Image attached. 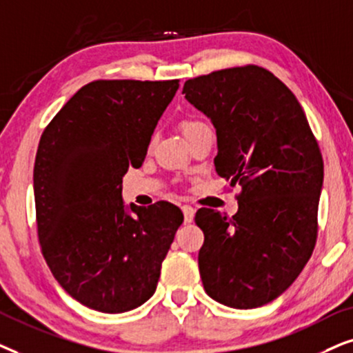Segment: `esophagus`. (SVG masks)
Listing matches in <instances>:
<instances>
[{"label": "esophagus", "mask_w": 353, "mask_h": 353, "mask_svg": "<svg viewBox=\"0 0 353 353\" xmlns=\"http://www.w3.org/2000/svg\"><path fill=\"white\" fill-rule=\"evenodd\" d=\"M182 213H184L185 223H192V219H194V216H195V210L192 208L190 205H184L182 206Z\"/></svg>", "instance_id": "obj_1"}]
</instances>
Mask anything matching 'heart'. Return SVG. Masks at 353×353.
<instances>
[{"label":"heart","instance_id":"b5f03b06","mask_svg":"<svg viewBox=\"0 0 353 353\" xmlns=\"http://www.w3.org/2000/svg\"><path fill=\"white\" fill-rule=\"evenodd\" d=\"M203 124V122L199 121V119H184L181 122V129H182V134L187 135L192 130H195L196 128H200V125Z\"/></svg>","mask_w":353,"mask_h":353}]
</instances>
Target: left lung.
<instances>
[{
  "label": "left lung",
  "mask_w": 353,
  "mask_h": 353,
  "mask_svg": "<svg viewBox=\"0 0 353 353\" xmlns=\"http://www.w3.org/2000/svg\"><path fill=\"white\" fill-rule=\"evenodd\" d=\"M182 93L213 122L216 172L242 187L232 218L195 214L205 292L231 308L261 307L289 289L316 243L318 142L294 93L260 65L189 79Z\"/></svg>",
  "instance_id": "1"
}]
</instances>
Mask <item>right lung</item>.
<instances>
[{"instance_id": "1", "label": "right lung", "mask_w": 353, "mask_h": 353, "mask_svg": "<svg viewBox=\"0 0 353 353\" xmlns=\"http://www.w3.org/2000/svg\"><path fill=\"white\" fill-rule=\"evenodd\" d=\"M179 81H95L61 108L34 166L37 231L65 292L88 308L124 313L157 290L184 214L168 201H122V177L142 166Z\"/></svg>"}]
</instances>
